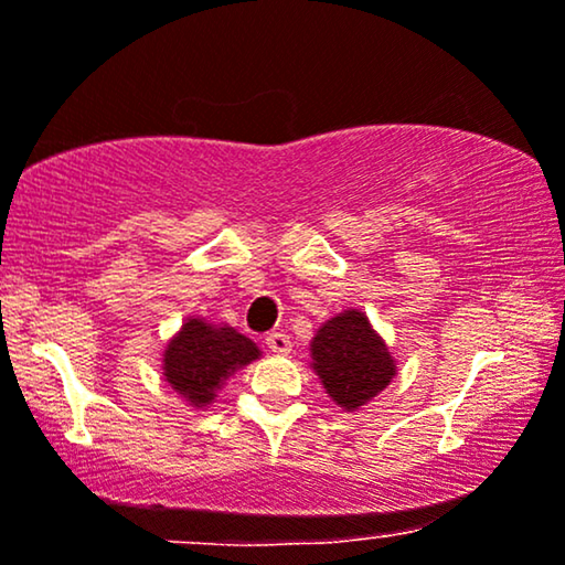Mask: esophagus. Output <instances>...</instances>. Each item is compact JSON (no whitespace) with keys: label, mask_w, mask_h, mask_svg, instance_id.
Segmentation results:
<instances>
[{"label":"esophagus","mask_w":565,"mask_h":565,"mask_svg":"<svg viewBox=\"0 0 565 565\" xmlns=\"http://www.w3.org/2000/svg\"><path fill=\"white\" fill-rule=\"evenodd\" d=\"M267 347L273 354H280V358H288L292 352V344H290V337L282 334V331H275V334L267 337Z\"/></svg>","instance_id":"1"}]
</instances>
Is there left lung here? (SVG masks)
I'll return each instance as SVG.
<instances>
[{"label":"left lung","mask_w":565,"mask_h":565,"mask_svg":"<svg viewBox=\"0 0 565 565\" xmlns=\"http://www.w3.org/2000/svg\"><path fill=\"white\" fill-rule=\"evenodd\" d=\"M311 367L329 398L358 412L396 377V360L360 308L331 316L311 339Z\"/></svg>","instance_id":"8db88e82"}]
</instances>
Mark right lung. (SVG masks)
Listing matches in <instances>:
<instances>
[{"instance_id": "obj_1", "label": "right lung", "mask_w": 565, "mask_h": 565, "mask_svg": "<svg viewBox=\"0 0 565 565\" xmlns=\"http://www.w3.org/2000/svg\"><path fill=\"white\" fill-rule=\"evenodd\" d=\"M262 358L249 337L228 323L188 316L161 354V375L190 406L205 408L218 398L231 375Z\"/></svg>"}]
</instances>
